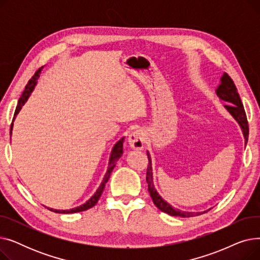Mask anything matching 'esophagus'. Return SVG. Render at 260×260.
<instances>
[{
    "instance_id": "34e87169",
    "label": "esophagus",
    "mask_w": 260,
    "mask_h": 260,
    "mask_svg": "<svg viewBox=\"0 0 260 260\" xmlns=\"http://www.w3.org/2000/svg\"><path fill=\"white\" fill-rule=\"evenodd\" d=\"M145 135L141 129H136L134 132H132L128 135L127 138V142L128 145L133 148V149H137V151H141V149L144 147L145 144Z\"/></svg>"
}]
</instances>
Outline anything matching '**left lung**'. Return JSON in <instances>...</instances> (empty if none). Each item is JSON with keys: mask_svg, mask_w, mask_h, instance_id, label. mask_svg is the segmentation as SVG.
<instances>
[{"mask_svg": "<svg viewBox=\"0 0 260 260\" xmlns=\"http://www.w3.org/2000/svg\"><path fill=\"white\" fill-rule=\"evenodd\" d=\"M216 94L218 95V98L222 101L228 102L223 107L226 109L228 113L234 118V120L238 123L239 127L241 128V132L243 134V138H244V145H247L248 143V138H249V124H248V120L247 116H245V112L243 105L241 103L239 93L237 91V88L235 87L234 82L232 81V79L226 75L223 74L220 78L219 85L217 86L215 89ZM147 157H148V167L146 171V182L148 186V192L149 195H151L153 202L155 206L162 212H165L171 216L175 217H182V218H187V217H193V216H198L203 213H206L207 210L203 212H187V211H181L179 209H176L172 207L171 204L163 199L159 193L157 192V189L154 185V178H153V163H152V157L151 154L146 152Z\"/></svg>", "mask_w": 260, "mask_h": 260, "instance_id": "left-lung-1", "label": "left lung"}]
</instances>
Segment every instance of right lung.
Returning <instances> with one entry per match:
<instances>
[{
  "instance_id": "1",
  "label": "right lung",
  "mask_w": 260,
  "mask_h": 260,
  "mask_svg": "<svg viewBox=\"0 0 260 260\" xmlns=\"http://www.w3.org/2000/svg\"><path fill=\"white\" fill-rule=\"evenodd\" d=\"M43 68V67H42ZM42 68L41 70H39L36 75L32 77L31 80H29L28 83H27L26 87H25V90L23 91L21 98L19 99V102H18V105H17V108H16V112H15V117H13L12 119V123H11V126H10V137H11V134H12V128H13V121H15L17 115L20 113V111L22 109L23 105L27 102V100H28V98L30 97L31 92L34 91L37 83H38V79L40 77V74H41V71H42ZM124 139L125 137H122L119 141L116 142V144L114 145L112 152H111V156H109V160H108V167H107V170H106V173L104 175V178L101 182V184L99 185L98 189L95 190L94 194L83 204H81L80 207H77V208H74V209H71V210H53V209H50L48 208L50 211L54 212V213H61V214H71V213H78V212H83V211H86L90 208H92L95 203L98 202L103 189L105 187V183L108 181L109 179V176H111L115 166H116V162L120 159V157L122 156L123 154V143H124Z\"/></svg>"
}]
</instances>
